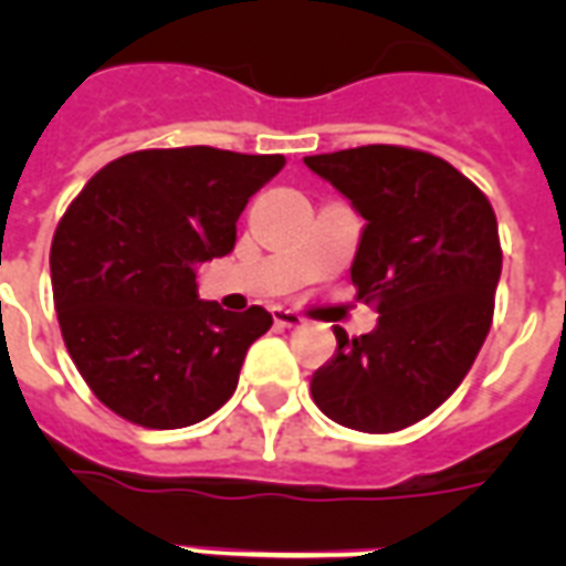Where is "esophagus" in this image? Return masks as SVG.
<instances>
[{"mask_svg":"<svg viewBox=\"0 0 566 566\" xmlns=\"http://www.w3.org/2000/svg\"><path fill=\"white\" fill-rule=\"evenodd\" d=\"M273 319H275V326H282V328H300L302 326L300 314H296V311H287V308H273Z\"/></svg>","mask_w":566,"mask_h":566,"instance_id":"esophagus-1","label":"esophagus"}]
</instances>
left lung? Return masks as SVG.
I'll list each match as a JSON object with an SVG mask.
<instances>
[{
	"label": "left lung",
	"mask_w": 566,
	"mask_h": 566,
	"mask_svg": "<svg viewBox=\"0 0 566 566\" xmlns=\"http://www.w3.org/2000/svg\"><path fill=\"white\" fill-rule=\"evenodd\" d=\"M305 164L367 220L353 284L378 311L370 335L335 328L337 353L314 373L311 396L346 429H408L455 394L491 332L496 213L464 172L422 149L373 144Z\"/></svg>",
	"instance_id": "left-lung-1"
}]
</instances>
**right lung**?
<instances>
[{
	"label": "right lung",
	"instance_id": "add662e5",
	"mask_svg": "<svg viewBox=\"0 0 566 566\" xmlns=\"http://www.w3.org/2000/svg\"><path fill=\"white\" fill-rule=\"evenodd\" d=\"M284 155L140 149L105 164L57 222L49 270L66 353L105 408L185 429L229 402L247 349L273 326L196 296V264L229 255L249 196Z\"/></svg>",
	"mask_w": 566,
	"mask_h": 566
}]
</instances>
